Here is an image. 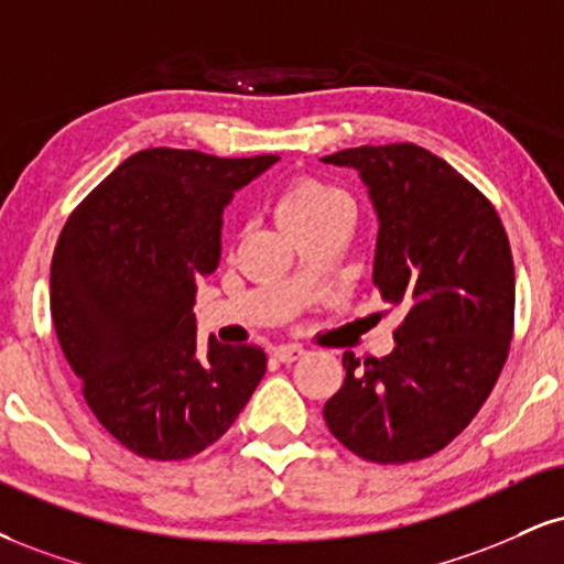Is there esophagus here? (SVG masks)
<instances>
[{
  "instance_id": "34e87169",
  "label": "esophagus",
  "mask_w": 564,
  "mask_h": 564,
  "mask_svg": "<svg viewBox=\"0 0 564 564\" xmlns=\"http://www.w3.org/2000/svg\"><path fill=\"white\" fill-rule=\"evenodd\" d=\"M304 355L302 347H278L273 349V357L278 359V362H294V359H300Z\"/></svg>"
}]
</instances>
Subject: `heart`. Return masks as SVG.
<instances>
[{
	"label": "heart",
	"mask_w": 564,
	"mask_h": 564,
	"mask_svg": "<svg viewBox=\"0 0 564 564\" xmlns=\"http://www.w3.org/2000/svg\"><path fill=\"white\" fill-rule=\"evenodd\" d=\"M275 215L286 234H296V230L334 220V217H351V205L338 188L302 175V178L291 181L278 196Z\"/></svg>",
	"instance_id": "heart-1"
}]
</instances>
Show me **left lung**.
<instances>
[{
    "label": "left lung",
    "instance_id": "1",
    "mask_svg": "<svg viewBox=\"0 0 564 564\" xmlns=\"http://www.w3.org/2000/svg\"><path fill=\"white\" fill-rule=\"evenodd\" d=\"M323 162L355 167L378 215L372 283L402 315L391 355L344 351V386L323 406L357 457L404 465L457 438L497 383L514 328V268L497 209L417 144L357 147Z\"/></svg>",
    "mask_w": 564,
    "mask_h": 564
}]
</instances>
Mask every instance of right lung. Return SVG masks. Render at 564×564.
I'll return each instance as SVG.
<instances>
[{"mask_svg":"<svg viewBox=\"0 0 564 564\" xmlns=\"http://www.w3.org/2000/svg\"><path fill=\"white\" fill-rule=\"evenodd\" d=\"M278 154L144 149L67 217L52 321L88 410L133 454L186 459L226 433L262 381L260 347H196V283L220 262L223 209Z\"/></svg>","mask_w":564,"mask_h":564,"instance_id":"right-lung-1","label":"right lung"}]
</instances>
